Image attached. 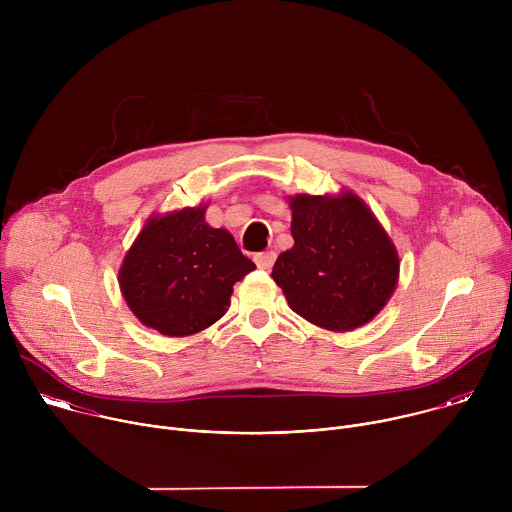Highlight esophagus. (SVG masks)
I'll return each instance as SVG.
<instances>
[{
  "mask_svg": "<svg viewBox=\"0 0 512 512\" xmlns=\"http://www.w3.org/2000/svg\"><path fill=\"white\" fill-rule=\"evenodd\" d=\"M253 259H255V265H257L259 269L269 271V269L273 267L277 255H275V251H263V253H257Z\"/></svg>",
  "mask_w": 512,
  "mask_h": 512,
  "instance_id": "esophagus-1",
  "label": "esophagus"
}]
</instances>
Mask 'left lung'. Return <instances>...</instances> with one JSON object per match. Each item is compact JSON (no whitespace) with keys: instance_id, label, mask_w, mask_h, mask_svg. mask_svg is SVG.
Returning a JSON list of instances; mask_svg holds the SVG:
<instances>
[{"instance_id":"left-lung-1","label":"left lung","mask_w":512,"mask_h":512,"mask_svg":"<svg viewBox=\"0 0 512 512\" xmlns=\"http://www.w3.org/2000/svg\"><path fill=\"white\" fill-rule=\"evenodd\" d=\"M294 247L271 271L289 308L308 322L348 332L371 322L391 298L397 251L358 196L291 198Z\"/></svg>"}]
</instances>
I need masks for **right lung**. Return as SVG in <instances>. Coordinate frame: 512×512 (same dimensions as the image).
I'll use <instances>...</instances> for the list:
<instances>
[{"mask_svg": "<svg viewBox=\"0 0 512 512\" xmlns=\"http://www.w3.org/2000/svg\"><path fill=\"white\" fill-rule=\"evenodd\" d=\"M204 210L152 218L119 269L131 312L166 336H190L223 318L233 285L255 269L229 231L204 223Z\"/></svg>", "mask_w": 512, "mask_h": 512, "instance_id": "1", "label": "right lung"}]
</instances>
